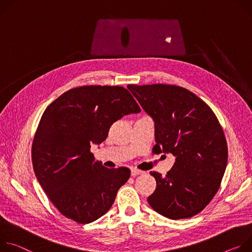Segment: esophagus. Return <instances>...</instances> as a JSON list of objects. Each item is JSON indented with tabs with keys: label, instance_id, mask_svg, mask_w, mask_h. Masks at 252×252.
<instances>
[{
	"label": "esophagus",
	"instance_id": "obj_1",
	"mask_svg": "<svg viewBox=\"0 0 252 252\" xmlns=\"http://www.w3.org/2000/svg\"><path fill=\"white\" fill-rule=\"evenodd\" d=\"M144 171L142 170H139V169H136V168H132L131 169V175L132 176H137V175H140V174H143Z\"/></svg>",
	"mask_w": 252,
	"mask_h": 252
}]
</instances>
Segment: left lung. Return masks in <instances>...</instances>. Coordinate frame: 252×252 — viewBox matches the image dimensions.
<instances>
[{"mask_svg": "<svg viewBox=\"0 0 252 252\" xmlns=\"http://www.w3.org/2000/svg\"><path fill=\"white\" fill-rule=\"evenodd\" d=\"M127 87L154 120L152 152L176 156L166 176L150 172L157 185L148 203L174 220L198 214L218 191L227 164L226 139L216 115L204 101L180 86Z\"/></svg>", "mask_w": 252, "mask_h": 252, "instance_id": "8db88e82", "label": "left lung"}]
</instances>
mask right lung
Instances as JSON below:
<instances>
[{
	"mask_svg": "<svg viewBox=\"0 0 252 252\" xmlns=\"http://www.w3.org/2000/svg\"><path fill=\"white\" fill-rule=\"evenodd\" d=\"M140 111L127 89L107 85L70 89L46 108L32 145L33 168L65 217L86 224L111 208L131 172L106 168L95 161L91 145L106 140L114 122Z\"/></svg>",
	"mask_w": 252,
	"mask_h": 252,
	"instance_id": "right-lung-1",
	"label": "right lung"
}]
</instances>
